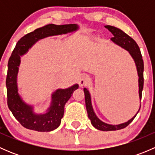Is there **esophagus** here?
<instances>
[{
  "instance_id": "obj_1",
  "label": "esophagus",
  "mask_w": 155,
  "mask_h": 155,
  "mask_svg": "<svg viewBox=\"0 0 155 155\" xmlns=\"http://www.w3.org/2000/svg\"><path fill=\"white\" fill-rule=\"evenodd\" d=\"M87 82H88V77H87V76H86V75H82L79 79V86L80 87L84 86V85H86Z\"/></svg>"
}]
</instances>
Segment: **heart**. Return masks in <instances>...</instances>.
I'll return each instance as SVG.
<instances>
[{
	"instance_id": "1",
	"label": "heart",
	"mask_w": 155,
	"mask_h": 155,
	"mask_svg": "<svg viewBox=\"0 0 155 155\" xmlns=\"http://www.w3.org/2000/svg\"><path fill=\"white\" fill-rule=\"evenodd\" d=\"M95 38H96V37H95L94 36H91V37H89L88 40H90V41H93V40H95Z\"/></svg>"
}]
</instances>
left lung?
<instances>
[{
	"label": "left lung",
	"mask_w": 155,
	"mask_h": 155,
	"mask_svg": "<svg viewBox=\"0 0 155 155\" xmlns=\"http://www.w3.org/2000/svg\"><path fill=\"white\" fill-rule=\"evenodd\" d=\"M105 28L109 30L113 34L114 37L111 38V40L113 43H115L116 45H118V46H121V48L127 50L130 53V54L131 57L134 59V62H135V64L137 70V73H138L139 76V96H140V109H139L138 112H137V113H138L140 109V107H141L142 91H143V83H144V79H143L144 64H143L141 51H140V48H139L138 45L136 43L135 40H133L130 36H128L127 34H125L123 31H121V29L111 25H106ZM84 93H85V107H86L87 109V116H88L89 119L91 120V123L92 125L97 130L103 131H112L123 129V128L126 127L127 126L129 125L132 122L133 120L135 118V117L137 116V113L131 119H130L127 122L122 123V124H116V125H115V124H107V123L104 122L101 120H100L96 115V114H95L91 104V99L90 93H89V91L87 90L86 87H84Z\"/></svg>",
	"instance_id": "8db88e82"
}]
</instances>
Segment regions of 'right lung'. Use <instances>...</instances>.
I'll return each instance as SVG.
<instances>
[{
	"label": "right lung",
	"instance_id": "1",
	"mask_svg": "<svg viewBox=\"0 0 155 155\" xmlns=\"http://www.w3.org/2000/svg\"><path fill=\"white\" fill-rule=\"evenodd\" d=\"M79 29L76 24L56 25L49 24L26 34L16 43L8 61L6 79L7 105L17 121L24 127L40 132H48L58 127L64 116V106L79 85L75 84L65 89H57L51 94V105L44 114H37L34 107L22 101L18 92L17 75L21 56L28 52L38 40L48 37L66 34Z\"/></svg>",
	"mask_w": 155,
	"mask_h": 155
}]
</instances>
